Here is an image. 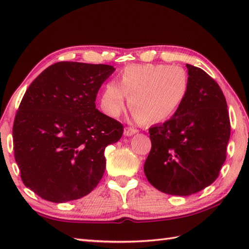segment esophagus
Instances as JSON below:
<instances>
[{
  "mask_svg": "<svg viewBox=\"0 0 249 249\" xmlns=\"http://www.w3.org/2000/svg\"><path fill=\"white\" fill-rule=\"evenodd\" d=\"M136 133H137V129H135V128H133V127H126V128L124 129V135H125L126 137L133 136V135H135Z\"/></svg>",
  "mask_w": 249,
  "mask_h": 249,
  "instance_id": "esophagus-1",
  "label": "esophagus"
}]
</instances>
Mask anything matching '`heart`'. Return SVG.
<instances>
[{
  "label": "heart",
  "mask_w": 249,
  "mask_h": 249,
  "mask_svg": "<svg viewBox=\"0 0 249 249\" xmlns=\"http://www.w3.org/2000/svg\"><path fill=\"white\" fill-rule=\"evenodd\" d=\"M188 86L187 72L179 66L129 65L121 71L119 83L106 84L100 107L106 114L116 118L125 109L127 95L137 119L157 123L177 112L186 97Z\"/></svg>",
  "instance_id": "b5f03b06"
}]
</instances>
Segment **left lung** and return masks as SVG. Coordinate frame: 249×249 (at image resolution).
Masks as SVG:
<instances>
[{
	"label": "left lung",
	"mask_w": 249,
	"mask_h": 249,
	"mask_svg": "<svg viewBox=\"0 0 249 249\" xmlns=\"http://www.w3.org/2000/svg\"><path fill=\"white\" fill-rule=\"evenodd\" d=\"M186 67V97L170 120L149 129L152 147L143 167L153 186L173 196L196 194L218 178L231 129L217 82L199 67Z\"/></svg>",
	"instance_id": "left-lung-1"
}]
</instances>
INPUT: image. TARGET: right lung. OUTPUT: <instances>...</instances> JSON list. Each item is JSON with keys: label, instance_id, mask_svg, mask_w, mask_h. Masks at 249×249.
Returning a JSON list of instances; mask_svg holds the SVG:
<instances>
[{"label": "right lung", "instance_id": "right-lung-1", "mask_svg": "<svg viewBox=\"0 0 249 249\" xmlns=\"http://www.w3.org/2000/svg\"><path fill=\"white\" fill-rule=\"evenodd\" d=\"M114 71L111 65L57 62L26 89L14 121V154L23 184L39 197L54 203L77 200L102 179L106 146L124 130L95 105Z\"/></svg>", "mask_w": 249, "mask_h": 249}]
</instances>
